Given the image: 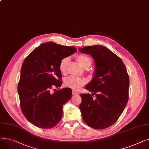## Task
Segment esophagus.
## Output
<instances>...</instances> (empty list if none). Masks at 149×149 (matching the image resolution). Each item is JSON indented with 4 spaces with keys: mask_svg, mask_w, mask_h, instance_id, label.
<instances>
[{
    "mask_svg": "<svg viewBox=\"0 0 149 149\" xmlns=\"http://www.w3.org/2000/svg\"><path fill=\"white\" fill-rule=\"evenodd\" d=\"M72 94H73V95H77V94H79V93L77 92V91H74V90H73V91H72Z\"/></svg>",
    "mask_w": 149,
    "mask_h": 149,
    "instance_id": "obj_1",
    "label": "esophagus"
}]
</instances>
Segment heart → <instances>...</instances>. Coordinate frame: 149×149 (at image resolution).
I'll return each mask as SVG.
<instances>
[{"label": "heart", "instance_id": "heart-1", "mask_svg": "<svg viewBox=\"0 0 149 149\" xmlns=\"http://www.w3.org/2000/svg\"><path fill=\"white\" fill-rule=\"evenodd\" d=\"M77 59L79 64L84 67H89L91 64V59L88 56L84 55H79L77 56ZM70 58L68 57L64 58L61 61L59 64L60 71L64 73L66 72L67 65L69 62ZM86 83V81L82 78L71 76L67 77L64 81V85L68 88H70L74 91L79 90Z\"/></svg>", "mask_w": 149, "mask_h": 149}]
</instances>
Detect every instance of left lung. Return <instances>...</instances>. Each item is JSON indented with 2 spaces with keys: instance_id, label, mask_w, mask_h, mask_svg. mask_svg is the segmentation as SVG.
<instances>
[{
  "instance_id": "1",
  "label": "left lung",
  "mask_w": 149,
  "mask_h": 149,
  "mask_svg": "<svg viewBox=\"0 0 149 149\" xmlns=\"http://www.w3.org/2000/svg\"><path fill=\"white\" fill-rule=\"evenodd\" d=\"M79 51L91 55L95 64L92 80L85 86L93 93L81 95L82 117L92 128H107L116 123L126 106L129 87L127 70L118 56L103 46H85Z\"/></svg>"
}]
</instances>
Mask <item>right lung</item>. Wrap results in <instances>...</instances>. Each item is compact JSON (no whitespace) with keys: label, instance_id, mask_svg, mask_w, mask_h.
<instances>
[{"label":"right lung","instance_id":"1","mask_svg":"<svg viewBox=\"0 0 149 149\" xmlns=\"http://www.w3.org/2000/svg\"><path fill=\"white\" fill-rule=\"evenodd\" d=\"M76 52L73 46L47 42L35 49L23 61L18 84L20 108L34 126L52 128L61 120L63 107L71 99L72 89L64 88L54 93L50 91L63 84L61 61Z\"/></svg>","mask_w":149,"mask_h":149}]
</instances>
